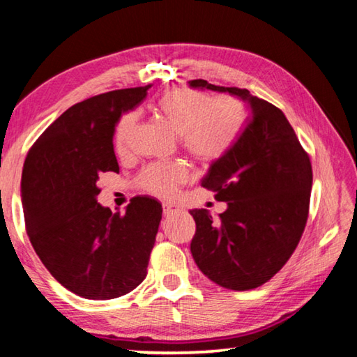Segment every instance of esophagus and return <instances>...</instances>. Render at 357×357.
<instances>
[{
  "instance_id": "34e87169",
  "label": "esophagus",
  "mask_w": 357,
  "mask_h": 357,
  "mask_svg": "<svg viewBox=\"0 0 357 357\" xmlns=\"http://www.w3.org/2000/svg\"><path fill=\"white\" fill-rule=\"evenodd\" d=\"M179 213H183V208H181L179 204L170 203V202L164 203V214L165 215H173V214H179Z\"/></svg>"
}]
</instances>
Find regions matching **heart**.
Returning <instances> with one entry per match:
<instances>
[{
    "instance_id": "1",
    "label": "heart",
    "mask_w": 357,
    "mask_h": 357,
    "mask_svg": "<svg viewBox=\"0 0 357 357\" xmlns=\"http://www.w3.org/2000/svg\"><path fill=\"white\" fill-rule=\"evenodd\" d=\"M181 146L200 164L209 165L222 159L243 132L245 110L243 102L233 96L211 99L193 89L176 88L167 91L155 104ZM137 124L135 113H126L114 129V149L126 155ZM189 181V168L183 164H154L138 176V185L154 195H172Z\"/></svg>"
}]
</instances>
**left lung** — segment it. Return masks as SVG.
Here are the masks:
<instances>
[{
    "label": "left lung",
    "mask_w": 357,
    "mask_h": 357,
    "mask_svg": "<svg viewBox=\"0 0 357 357\" xmlns=\"http://www.w3.org/2000/svg\"><path fill=\"white\" fill-rule=\"evenodd\" d=\"M189 84L238 96L250 112L236 143L203 179L204 189L228 208L217 220L208 209L190 211L197 223L192 257L223 288L261 287L285 266L304 233L313 179L310 157L280 108L247 89L206 80Z\"/></svg>",
    "instance_id": "obj_1"
}]
</instances>
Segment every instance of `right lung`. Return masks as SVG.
Returning a JSON list of instances; mask_svg holds the SVG:
<instances>
[{"label":"right lung","instance_id":"right-lung-1","mask_svg":"<svg viewBox=\"0 0 357 357\" xmlns=\"http://www.w3.org/2000/svg\"><path fill=\"white\" fill-rule=\"evenodd\" d=\"M151 84L114 89L68 108L28 151L22 203L33 249L55 279L84 299H114L146 277L162 204L135 197L126 213L100 206V173H119L113 134Z\"/></svg>","mask_w":357,"mask_h":357}]
</instances>
